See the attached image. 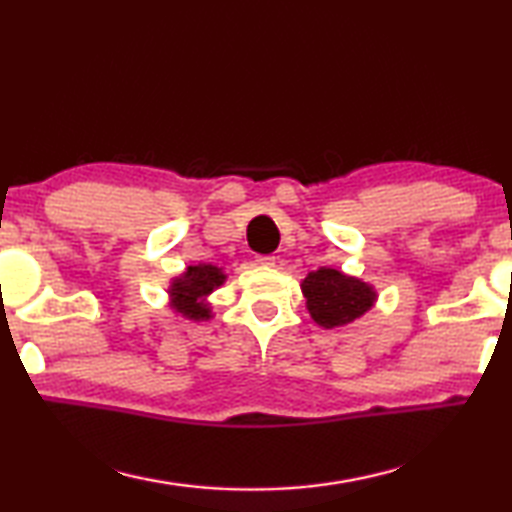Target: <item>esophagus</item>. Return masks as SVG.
Returning <instances> with one entry per match:
<instances>
[{
  "mask_svg": "<svg viewBox=\"0 0 512 512\" xmlns=\"http://www.w3.org/2000/svg\"><path fill=\"white\" fill-rule=\"evenodd\" d=\"M256 263L263 265V267H272L276 263V258L274 256H258Z\"/></svg>",
  "mask_w": 512,
  "mask_h": 512,
  "instance_id": "esophagus-1",
  "label": "esophagus"
}]
</instances>
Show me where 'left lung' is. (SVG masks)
Wrapping results in <instances>:
<instances>
[{
    "instance_id": "8db88e82",
    "label": "left lung",
    "mask_w": 512,
    "mask_h": 512,
    "mask_svg": "<svg viewBox=\"0 0 512 512\" xmlns=\"http://www.w3.org/2000/svg\"><path fill=\"white\" fill-rule=\"evenodd\" d=\"M301 292L306 297L310 317L321 328L353 324L355 319L366 315L378 299L373 285L333 267H319L310 272L301 283Z\"/></svg>"
}]
</instances>
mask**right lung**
Returning <instances> with one entry per match:
<instances>
[{"label": "right lung", "instance_id": "right-lung-1", "mask_svg": "<svg viewBox=\"0 0 512 512\" xmlns=\"http://www.w3.org/2000/svg\"><path fill=\"white\" fill-rule=\"evenodd\" d=\"M224 279H227V274L215 265H188L186 272L170 281V308L193 321L211 319V308L209 303H206V297H209L215 288H220Z\"/></svg>", "mask_w": 512, "mask_h": 512}]
</instances>
